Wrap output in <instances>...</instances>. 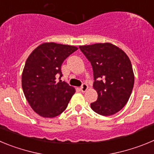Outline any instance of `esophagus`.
I'll list each match as a JSON object with an SVG mask.
<instances>
[{
    "label": "esophagus",
    "instance_id": "1",
    "mask_svg": "<svg viewBox=\"0 0 154 154\" xmlns=\"http://www.w3.org/2000/svg\"><path fill=\"white\" fill-rule=\"evenodd\" d=\"M87 89H88V85H87L85 83H83L82 85V86L80 87V89H81V91L82 92H85V91L87 90Z\"/></svg>",
    "mask_w": 154,
    "mask_h": 154
}]
</instances>
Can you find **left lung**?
Returning <instances> with one entry per match:
<instances>
[{"mask_svg": "<svg viewBox=\"0 0 154 154\" xmlns=\"http://www.w3.org/2000/svg\"><path fill=\"white\" fill-rule=\"evenodd\" d=\"M93 70L98 99L91 108L99 115L116 113L127 103L134 85L132 64L126 53L111 43L79 46Z\"/></svg>", "mask_w": 154, "mask_h": 154, "instance_id": "left-lung-1", "label": "left lung"}]
</instances>
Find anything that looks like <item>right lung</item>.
<instances>
[{
    "label": "right lung",
    "mask_w": 154,
    "mask_h": 154,
    "mask_svg": "<svg viewBox=\"0 0 154 154\" xmlns=\"http://www.w3.org/2000/svg\"><path fill=\"white\" fill-rule=\"evenodd\" d=\"M78 49L75 46L43 43L28 56L21 77L23 92L35 112L42 117L53 118L66 109L75 90L62 76L64 61Z\"/></svg>",
    "instance_id": "right-lung-1"
}]
</instances>
